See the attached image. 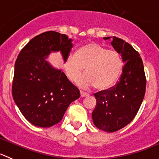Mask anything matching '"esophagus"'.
I'll list each match as a JSON object with an SVG mask.
<instances>
[{
    "label": "esophagus",
    "mask_w": 159,
    "mask_h": 159,
    "mask_svg": "<svg viewBox=\"0 0 159 159\" xmlns=\"http://www.w3.org/2000/svg\"><path fill=\"white\" fill-rule=\"evenodd\" d=\"M80 95H81V97H85V96H89V93H84V92L83 91H81L80 92Z\"/></svg>",
    "instance_id": "1"
}]
</instances>
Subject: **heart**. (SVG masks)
<instances>
[{"mask_svg": "<svg viewBox=\"0 0 159 159\" xmlns=\"http://www.w3.org/2000/svg\"><path fill=\"white\" fill-rule=\"evenodd\" d=\"M64 70L71 82H75L84 72L77 84L83 88L95 85L97 89L112 87L119 78L123 69L120 55L108 50L100 44L89 42L81 46L75 55L69 56L64 62Z\"/></svg>", "mask_w": 159, "mask_h": 159, "instance_id": "obj_1", "label": "heart"}]
</instances>
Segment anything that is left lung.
Returning <instances> with one entry per match:
<instances>
[{
    "label": "left lung",
    "mask_w": 159,
    "mask_h": 159,
    "mask_svg": "<svg viewBox=\"0 0 159 159\" xmlns=\"http://www.w3.org/2000/svg\"><path fill=\"white\" fill-rule=\"evenodd\" d=\"M111 38V44L121 54L125 64L115 86L94 93L96 106L92 114L95 125L108 133L118 131L133 121L146 91L144 67L139 52L121 38Z\"/></svg>",
    "instance_id": "left-lung-1"
}]
</instances>
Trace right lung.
<instances>
[{
    "label": "right lung",
    "instance_id": "1",
    "mask_svg": "<svg viewBox=\"0 0 159 159\" xmlns=\"http://www.w3.org/2000/svg\"><path fill=\"white\" fill-rule=\"evenodd\" d=\"M73 39L56 31H47L30 40L20 51L15 64L12 96L26 120L48 128L61 121L68 106L80 92L63 71L50 66L45 59L51 52L69 56Z\"/></svg>",
    "mask_w": 159,
    "mask_h": 159
}]
</instances>
